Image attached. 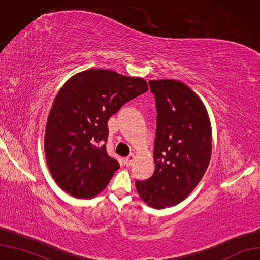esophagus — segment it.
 Returning <instances> with one entry per match:
<instances>
[{"instance_id":"1","label":"esophagus","mask_w":260,"mask_h":260,"mask_svg":"<svg viewBox=\"0 0 260 260\" xmlns=\"http://www.w3.org/2000/svg\"><path fill=\"white\" fill-rule=\"evenodd\" d=\"M133 161H134V156L130 155L126 159H124V164H126L127 167H130L133 164Z\"/></svg>"}]
</instances>
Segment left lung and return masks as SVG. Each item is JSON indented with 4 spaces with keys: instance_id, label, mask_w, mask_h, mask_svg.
<instances>
[{
    "instance_id": "obj_1",
    "label": "left lung",
    "mask_w": 260,
    "mask_h": 260,
    "mask_svg": "<svg viewBox=\"0 0 260 260\" xmlns=\"http://www.w3.org/2000/svg\"><path fill=\"white\" fill-rule=\"evenodd\" d=\"M148 84L157 110L155 172L136 187L147 205L165 209L186 199L201 181L211 160L212 128L203 102L187 85L174 79Z\"/></svg>"
}]
</instances>
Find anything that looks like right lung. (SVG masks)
<instances>
[{
	"mask_svg": "<svg viewBox=\"0 0 260 260\" xmlns=\"http://www.w3.org/2000/svg\"><path fill=\"white\" fill-rule=\"evenodd\" d=\"M148 90L145 79L91 69L62 86L52 103L44 149L57 185L78 199H90L110 183L118 161L106 153L107 121L128 101Z\"/></svg>",
	"mask_w": 260,
	"mask_h": 260,
	"instance_id": "add662e5",
	"label": "right lung"
}]
</instances>
